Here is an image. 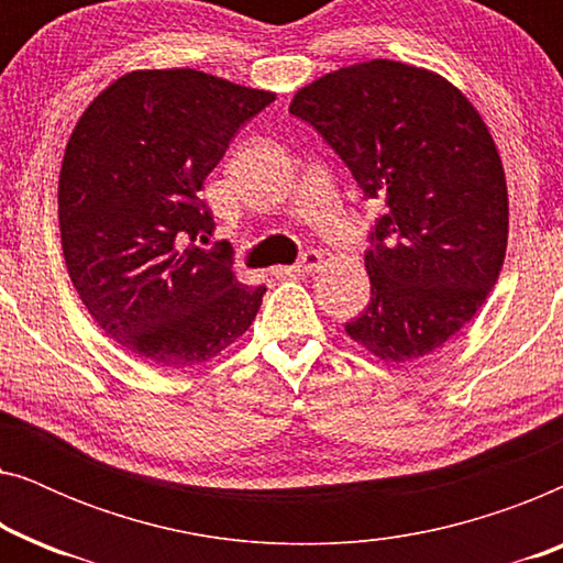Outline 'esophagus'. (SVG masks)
Wrapping results in <instances>:
<instances>
[{
  "mask_svg": "<svg viewBox=\"0 0 563 563\" xmlns=\"http://www.w3.org/2000/svg\"><path fill=\"white\" fill-rule=\"evenodd\" d=\"M320 266H322L320 253L318 251H307L305 256H302V261H299V264H295V266H279V268H274V274L276 276H310V274L318 272Z\"/></svg>",
  "mask_w": 563,
  "mask_h": 563,
  "instance_id": "1",
  "label": "esophagus"
}]
</instances>
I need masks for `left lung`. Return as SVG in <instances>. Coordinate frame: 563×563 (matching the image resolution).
I'll return each instance as SVG.
<instances>
[{
	"mask_svg": "<svg viewBox=\"0 0 563 563\" xmlns=\"http://www.w3.org/2000/svg\"><path fill=\"white\" fill-rule=\"evenodd\" d=\"M387 212L366 253L372 302L345 325L384 364L449 343L487 302L507 251V181L487 122L428 68L374 58L330 71L291 97Z\"/></svg>",
	"mask_w": 563,
	"mask_h": 563,
	"instance_id": "obj_1",
	"label": "left lung"
}]
</instances>
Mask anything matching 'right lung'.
Wrapping results in <instances>:
<instances>
[{
    "instance_id": "obj_1",
    "label": "right lung",
    "mask_w": 563,
    "mask_h": 563,
    "mask_svg": "<svg viewBox=\"0 0 563 563\" xmlns=\"http://www.w3.org/2000/svg\"><path fill=\"white\" fill-rule=\"evenodd\" d=\"M276 99L197 68H137L91 99L58 179L60 249L76 295L114 343L153 366L205 364L233 345L266 287L202 251V181L230 137Z\"/></svg>"
}]
</instances>
